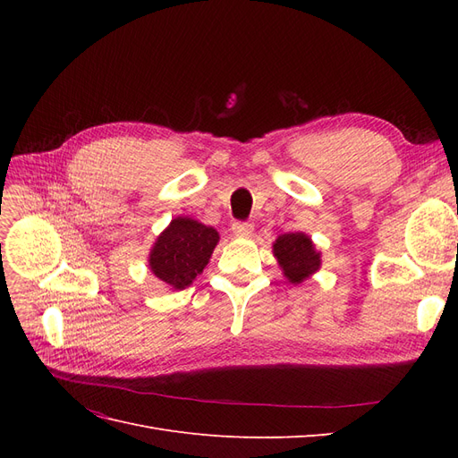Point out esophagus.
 <instances>
[{
  "label": "esophagus",
  "instance_id": "esophagus-1",
  "mask_svg": "<svg viewBox=\"0 0 458 458\" xmlns=\"http://www.w3.org/2000/svg\"><path fill=\"white\" fill-rule=\"evenodd\" d=\"M231 229L241 239H248L254 233V225L252 224H244V221H237V224H233Z\"/></svg>",
  "mask_w": 458,
  "mask_h": 458
}]
</instances>
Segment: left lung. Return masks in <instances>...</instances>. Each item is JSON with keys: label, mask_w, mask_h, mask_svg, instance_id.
Here are the masks:
<instances>
[{"label": "left lung", "mask_w": 458, "mask_h": 458, "mask_svg": "<svg viewBox=\"0 0 458 458\" xmlns=\"http://www.w3.org/2000/svg\"><path fill=\"white\" fill-rule=\"evenodd\" d=\"M273 256L288 279L300 284L321 269V252L317 250L310 234L284 233L273 242Z\"/></svg>", "instance_id": "8db88e82"}]
</instances>
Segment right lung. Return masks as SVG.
I'll use <instances>...</instances> for the list:
<instances>
[{
    "label": "right lung",
    "instance_id": "obj_1",
    "mask_svg": "<svg viewBox=\"0 0 458 458\" xmlns=\"http://www.w3.org/2000/svg\"><path fill=\"white\" fill-rule=\"evenodd\" d=\"M219 233L189 216H177L170 221L152 244L148 269L170 290H183L204 271Z\"/></svg>",
    "mask_w": 458,
    "mask_h": 458
}]
</instances>
